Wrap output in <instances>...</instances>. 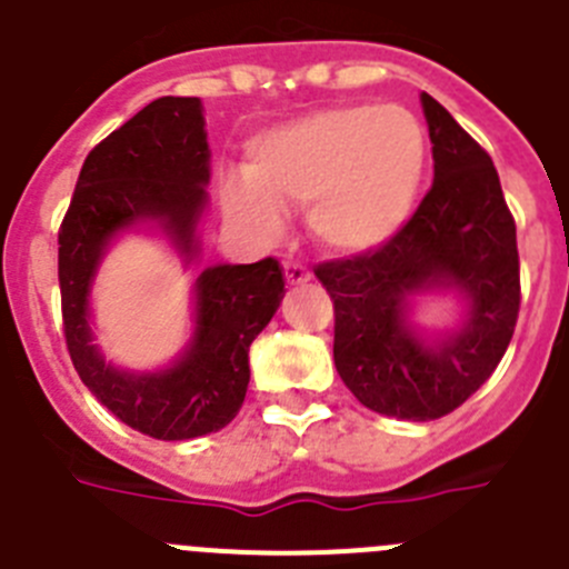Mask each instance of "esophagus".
<instances>
[{
    "label": "esophagus",
    "instance_id": "esophagus-1",
    "mask_svg": "<svg viewBox=\"0 0 569 569\" xmlns=\"http://www.w3.org/2000/svg\"><path fill=\"white\" fill-rule=\"evenodd\" d=\"M283 274H286V280H289V283H306V280H311L309 269H306L303 263H297V260H286Z\"/></svg>",
    "mask_w": 569,
    "mask_h": 569
}]
</instances>
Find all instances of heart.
<instances>
[{
	"mask_svg": "<svg viewBox=\"0 0 569 569\" xmlns=\"http://www.w3.org/2000/svg\"><path fill=\"white\" fill-rule=\"evenodd\" d=\"M425 172V130L402 107H340L269 130L249 147L247 181L229 183L227 212L263 234L280 212L309 207L317 243L357 254L402 223Z\"/></svg>",
	"mask_w": 569,
	"mask_h": 569,
	"instance_id": "1",
	"label": "heart"
}]
</instances>
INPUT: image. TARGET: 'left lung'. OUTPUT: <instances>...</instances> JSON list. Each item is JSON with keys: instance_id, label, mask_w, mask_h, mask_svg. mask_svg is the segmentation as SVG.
<instances>
[{"instance_id": "8db88e82", "label": "left lung", "mask_w": 569, "mask_h": 569, "mask_svg": "<svg viewBox=\"0 0 569 569\" xmlns=\"http://www.w3.org/2000/svg\"><path fill=\"white\" fill-rule=\"evenodd\" d=\"M433 183L382 247L315 269L335 303V366L362 406L428 422L459 408L496 371L519 320L516 221L488 152L422 93ZM469 297L459 332L428 347L405 320L425 288Z\"/></svg>"}]
</instances>
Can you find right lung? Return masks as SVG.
<instances>
[{"instance_id":"right-lung-1","label":"right lung","mask_w":569,"mask_h":569,"mask_svg":"<svg viewBox=\"0 0 569 569\" xmlns=\"http://www.w3.org/2000/svg\"><path fill=\"white\" fill-rule=\"evenodd\" d=\"M209 144L198 99L163 96L96 144L84 158L59 229L61 320L70 360L93 397L152 439H196L221 431L243 406L249 346L283 300L274 258L209 266L198 278L192 346L167 371L130 373L107 366L90 335L87 291L112 234L158 221L187 260L207 203Z\"/></svg>"}]
</instances>
